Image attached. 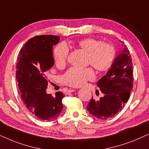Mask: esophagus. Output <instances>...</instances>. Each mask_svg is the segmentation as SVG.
Listing matches in <instances>:
<instances>
[{
  "label": "esophagus",
  "instance_id": "1",
  "mask_svg": "<svg viewBox=\"0 0 149 149\" xmlns=\"http://www.w3.org/2000/svg\"><path fill=\"white\" fill-rule=\"evenodd\" d=\"M76 90L74 89H69L68 90V93H72V92H74V91H75Z\"/></svg>",
  "mask_w": 149,
  "mask_h": 149
}]
</instances>
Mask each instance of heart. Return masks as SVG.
I'll list each match as a JSON object with an SVG mask.
<instances>
[{"label": "heart", "instance_id": "obj_1", "mask_svg": "<svg viewBox=\"0 0 149 149\" xmlns=\"http://www.w3.org/2000/svg\"><path fill=\"white\" fill-rule=\"evenodd\" d=\"M79 48L87 54V63L91 64L95 70L104 72L111 68L115 59V49L112 45L102 43L94 38H87L78 42ZM69 50L65 44H60L54 50V60L59 68L64 67L66 64ZM94 72L91 68L72 67L63 76V81L71 87H80L84 85L87 80L94 78Z\"/></svg>", "mask_w": 149, "mask_h": 149}]
</instances>
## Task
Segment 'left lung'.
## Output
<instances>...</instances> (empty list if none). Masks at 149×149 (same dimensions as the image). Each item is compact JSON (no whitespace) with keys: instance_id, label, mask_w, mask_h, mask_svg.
<instances>
[{"instance_id":"8db88e82","label":"left lung","mask_w":149,"mask_h":149,"mask_svg":"<svg viewBox=\"0 0 149 149\" xmlns=\"http://www.w3.org/2000/svg\"><path fill=\"white\" fill-rule=\"evenodd\" d=\"M97 86L103 96L98 100L91 98L87 106L89 114L97 119L105 120L121 111L133 88V64L125 45L107 74L97 81Z\"/></svg>"}]
</instances>
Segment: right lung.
Listing matches in <instances>:
<instances>
[{
    "label": "right lung",
    "instance_id": "obj_1",
    "mask_svg": "<svg viewBox=\"0 0 149 149\" xmlns=\"http://www.w3.org/2000/svg\"><path fill=\"white\" fill-rule=\"evenodd\" d=\"M60 36H36L24 44L17 56L16 80L24 105L38 119H56L62 111L61 91L55 95L46 93L48 81L45 76L54 66L53 46L58 43Z\"/></svg>",
    "mask_w": 149,
    "mask_h": 149
}]
</instances>
